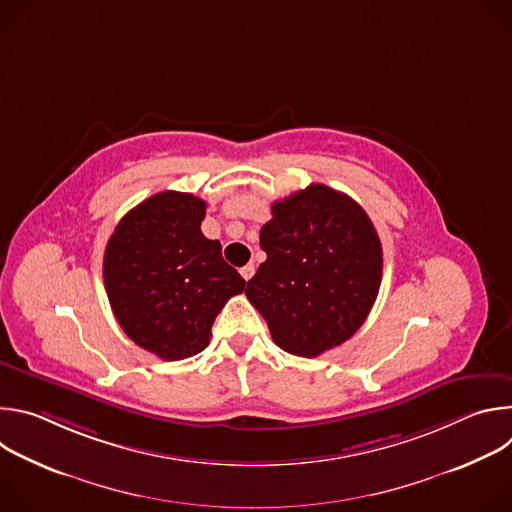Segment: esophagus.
I'll return each instance as SVG.
<instances>
[{"mask_svg": "<svg viewBox=\"0 0 512 512\" xmlns=\"http://www.w3.org/2000/svg\"><path fill=\"white\" fill-rule=\"evenodd\" d=\"M253 273H255V267L249 263V265H245V267H241V275H243V279L245 281H249L251 277H253Z\"/></svg>", "mask_w": 512, "mask_h": 512, "instance_id": "esophagus-1", "label": "esophagus"}]
</instances>
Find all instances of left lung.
<instances>
[{
	"instance_id": "left-lung-1",
	"label": "left lung",
	"mask_w": 512,
	"mask_h": 512,
	"mask_svg": "<svg viewBox=\"0 0 512 512\" xmlns=\"http://www.w3.org/2000/svg\"><path fill=\"white\" fill-rule=\"evenodd\" d=\"M271 214L259 235L267 259L245 294L279 348L312 358L367 320L381 285V241L360 204L324 184L273 202Z\"/></svg>"
}]
</instances>
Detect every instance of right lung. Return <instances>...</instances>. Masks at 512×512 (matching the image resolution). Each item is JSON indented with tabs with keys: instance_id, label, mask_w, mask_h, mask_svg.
Returning <instances> with one entry per match:
<instances>
[{
	"instance_id": "1",
	"label": "right lung",
	"mask_w": 512,
	"mask_h": 512,
	"mask_svg": "<svg viewBox=\"0 0 512 512\" xmlns=\"http://www.w3.org/2000/svg\"><path fill=\"white\" fill-rule=\"evenodd\" d=\"M206 202L166 190L131 208L115 227L103 279L123 332L164 360L202 352L210 328L245 279L202 235Z\"/></svg>"
}]
</instances>
